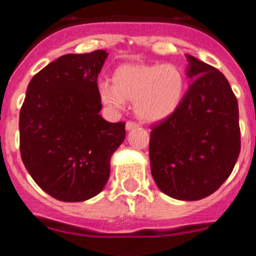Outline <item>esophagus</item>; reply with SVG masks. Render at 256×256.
Wrapping results in <instances>:
<instances>
[{
  "mask_svg": "<svg viewBox=\"0 0 256 256\" xmlns=\"http://www.w3.org/2000/svg\"><path fill=\"white\" fill-rule=\"evenodd\" d=\"M138 128V124L134 122V121H128V122H126V130L128 131L132 130V128Z\"/></svg>",
  "mask_w": 256,
  "mask_h": 256,
  "instance_id": "obj_1",
  "label": "esophagus"
}]
</instances>
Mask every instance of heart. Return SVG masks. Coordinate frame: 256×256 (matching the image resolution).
Listing matches in <instances>:
<instances>
[{
    "mask_svg": "<svg viewBox=\"0 0 256 256\" xmlns=\"http://www.w3.org/2000/svg\"><path fill=\"white\" fill-rule=\"evenodd\" d=\"M187 90L184 73L174 64H122L112 73V84H98L100 98L112 110L134 102L144 122L166 120L179 108Z\"/></svg>",
    "mask_w": 256,
    "mask_h": 256,
    "instance_id": "heart-1",
    "label": "heart"
}]
</instances>
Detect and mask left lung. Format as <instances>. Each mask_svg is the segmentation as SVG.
Wrapping results in <instances>:
<instances>
[{"label":"left lung","instance_id":"8db88e82","mask_svg":"<svg viewBox=\"0 0 256 256\" xmlns=\"http://www.w3.org/2000/svg\"><path fill=\"white\" fill-rule=\"evenodd\" d=\"M192 80L179 108L150 132L152 176L159 190L180 200L216 192L240 154L238 100L218 69L192 56Z\"/></svg>","mask_w":256,"mask_h":256}]
</instances>
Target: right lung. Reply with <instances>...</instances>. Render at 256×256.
I'll use <instances>...</instances> for the list:
<instances>
[{
  "instance_id": "right-lung-1",
  "label": "right lung",
  "mask_w": 256,
  "mask_h": 256,
  "mask_svg": "<svg viewBox=\"0 0 256 256\" xmlns=\"http://www.w3.org/2000/svg\"><path fill=\"white\" fill-rule=\"evenodd\" d=\"M108 52L66 54L30 80L20 111V152L44 192L63 202L98 194L110 162L125 140V122H108L97 77Z\"/></svg>"
}]
</instances>
